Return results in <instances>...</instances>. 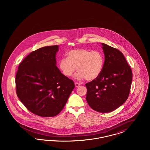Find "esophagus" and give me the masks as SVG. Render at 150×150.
Returning <instances> with one entry per match:
<instances>
[{
    "label": "esophagus",
    "instance_id": "esophagus-1",
    "mask_svg": "<svg viewBox=\"0 0 150 150\" xmlns=\"http://www.w3.org/2000/svg\"><path fill=\"white\" fill-rule=\"evenodd\" d=\"M80 85H81L80 83H77V82L75 83V86L76 87H78V86H79Z\"/></svg>",
    "mask_w": 150,
    "mask_h": 150
}]
</instances>
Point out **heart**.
Segmentation results:
<instances>
[{"label":"heart","mask_w":150,"mask_h":150,"mask_svg":"<svg viewBox=\"0 0 150 150\" xmlns=\"http://www.w3.org/2000/svg\"><path fill=\"white\" fill-rule=\"evenodd\" d=\"M67 56L59 61V69L66 76H72L76 67L75 78L78 80L92 81L100 76L104 65V57L100 51L76 49L69 51Z\"/></svg>","instance_id":"1"}]
</instances>
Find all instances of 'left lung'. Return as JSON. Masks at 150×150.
<instances>
[{
  "instance_id": "left-lung-1",
  "label": "left lung",
  "mask_w": 150,
  "mask_h": 150,
  "mask_svg": "<svg viewBox=\"0 0 150 150\" xmlns=\"http://www.w3.org/2000/svg\"><path fill=\"white\" fill-rule=\"evenodd\" d=\"M105 54L100 76L86 84V100L94 110L110 112L121 106L128 98L132 71L121 52L101 43Z\"/></svg>"
}]
</instances>
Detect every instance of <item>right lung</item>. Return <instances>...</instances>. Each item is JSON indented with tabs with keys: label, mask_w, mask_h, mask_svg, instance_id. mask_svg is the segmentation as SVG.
I'll return each instance as SVG.
<instances>
[{
	"label": "right lung",
	"mask_w": 150,
	"mask_h": 150,
	"mask_svg": "<svg viewBox=\"0 0 150 150\" xmlns=\"http://www.w3.org/2000/svg\"><path fill=\"white\" fill-rule=\"evenodd\" d=\"M58 45L32 52L18 67L16 76L17 97L30 112L42 117H53L64 108L74 81L57 67Z\"/></svg>",
	"instance_id": "add662e5"
}]
</instances>
